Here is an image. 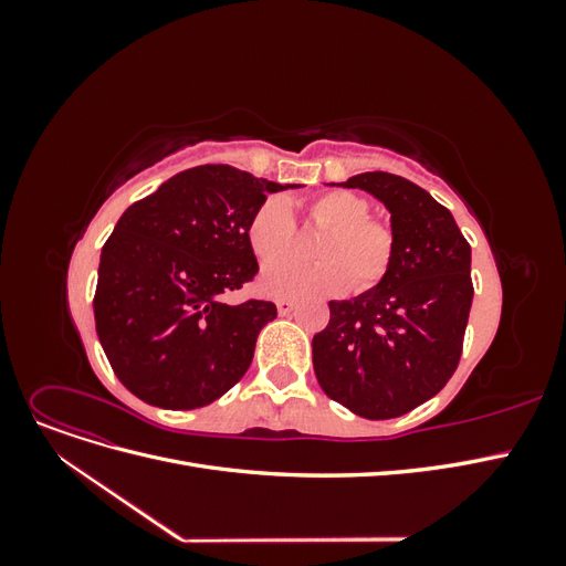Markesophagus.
Returning a JSON list of instances; mask_svg holds the SVG:
<instances>
[{"mask_svg": "<svg viewBox=\"0 0 566 566\" xmlns=\"http://www.w3.org/2000/svg\"><path fill=\"white\" fill-rule=\"evenodd\" d=\"M295 300H287V297H281L279 302H276V310H279V314L281 316H287V314H293L295 312Z\"/></svg>", "mask_w": 566, "mask_h": 566, "instance_id": "34e87169", "label": "esophagus"}]
</instances>
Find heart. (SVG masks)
I'll list each match as a JSON object with an SVG mask.
<instances>
[{
  "label": "heart",
  "mask_w": 566,
  "mask_h": 566,
  "mask_svg": "<svg viewBox=\"0 0 566 566\" xmlns=\"http://www.w3.org/2000/svg\"><path fill=\"white\" fill-rule=\"evenodd\" d=\"M316 227L325 229L314 254L321 262L295 256L273 260L295 248V219L285 198L271 196L254 210L248 243L264 264L260 290L271 297H325L378 285L394 260V233L368 219L370 205L349 191H325L306 205Z\"/></svg>",
  "instance_id": "heart-1"
}]
</instances>
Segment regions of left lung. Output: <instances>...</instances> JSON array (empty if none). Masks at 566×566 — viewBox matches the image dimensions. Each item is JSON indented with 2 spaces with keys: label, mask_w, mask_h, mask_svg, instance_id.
<instances>
[{
  "label": "left lung",
  "mask_w": 566,
  "mask_h": 566,
  "mask_svg": "<svg viewBox=\"0 0 566 566\" xmlns=\"http://www.w3.org/2000/svg\"><path fill=\"white\" fill-rule=\"evenodd\" d=\"M345 188L389 212L394 260L387 276L352 300H333L314 335L321 389L368 420L399 418L451 380L472 306V250L453 214L424 188L389 172L349 177Z\"/></svg>",
  "instance_id": "1"
}]
</instances>
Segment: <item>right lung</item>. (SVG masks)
I'll return each instance as SVG.
<instances>
[{"label": "right lung", "mask_w": 566, "mask_h": 566, "mask_svg": "<svg viewBox=\"0 0 566 566\" xmlns=\"http://www.w3.org/2000/svg\"><path fill=\"white\" fill-rule=\"evenodd\" d=\"M297 184L200 165L134 202L101 250L96 335L132 394L160 408L208 406L243 378L276 304H227L256 273L248 224L266 193Z\"/></svg>", "instance_id": "add662e5"}]
</instances>
